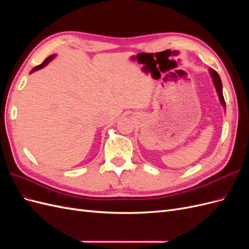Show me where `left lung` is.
<instances>
[{
	"label": "left lung",
	"mask_w": 249,
	"mask_h": 249,
	"mask_svg": "<svg viewBox=\"0 0 249 249\" xmlns=\"http://www.w3.org/2000/svg\"><path fill=\"white\" fill-rule=\"evenodd\" d=\"M209 72L211 74V77H212V81H213V84L215 86V89L217 91V94H218V97H219V101H220V104L222 105L223 109L225 110V102H224V97H223V93H222V83H221V79L219 77V74H218L214 70L210 69L209 70Z\"/></svg>",
	"instance_id": "left-lung-1"
}]
</instances>
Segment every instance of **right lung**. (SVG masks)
Wrapping results in <instances>:
<instances>
[{
	"label": "right lung",
	"mask_w": 249,
	"mask_h": 249,
	"mask_svg": "<svg viewBox=\"0 0 249 249\" xmlns=\"http://www.w3.org/2000/svg\"><path fill=\"white\" fill-rule=\"evenodd\" d=\"M56 57V55H52V56H50V57H48L46 60H44V61L40 64V65H38V66H35L34 69L30 71V73H32V72H34V71H39L40 69H42V67H44V66H47L53 59H54Z\"/></svg>",
	"instance_id": "1"
}]
</instances>
